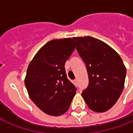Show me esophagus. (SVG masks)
Listing matches in <instances>:
<instances>
[{
  "label": "esophagus",
  "mask_w": 133,
  "mask_h": 133,
  "mask_svg": "<svg viewBox=\"0 0 133 133\" xmlns=\"http://www.w3.org/2000/svg\"><path fill=\"white\" fill-rule=\"evenodd\" d=\"M74 84H77V79H76H76H74Z\"/></svg>",
  "instance_id": "34e87169"
}]
</instances>
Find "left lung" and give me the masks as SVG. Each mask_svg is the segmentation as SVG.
Wrapping results in <instances>:
<instances>
[{"mask_svg": "<svg viewBox=\"0 0 133 133\" xmlns=\"http://www.w3.org/2000/svg\"><path fill=\"white\" fill-rule=\"evenodd\" d=\"M73 39L89 75V87L81 96L91 110L105 112L123 92L126 67L120 55L104 42L89 36Z\"/></svg>", "mask_w": 133, "mask_h": 133, "instance_id": "1", "label": "left lung"}]
</instances>
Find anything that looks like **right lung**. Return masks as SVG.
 I'll list each match as a JSON object with an SVG mask.
<instances>
[{"label": "right lung", "instance_id": "1", "mask_svg": "<svg viewBox=\"0 0 133 133\" xmlns=\"http://www.w3.org/2000/svg\"><path fill=\"white\" fill-rule=\"evenodd\" d=\"M75 49L72 38L53 39L39 49L31 60L25 84L31 100L47 115L66 113L76 89L67 78L65 62Z\"/></svg>", "mask_w": 133, "mask_h": 133}]
</instances>
